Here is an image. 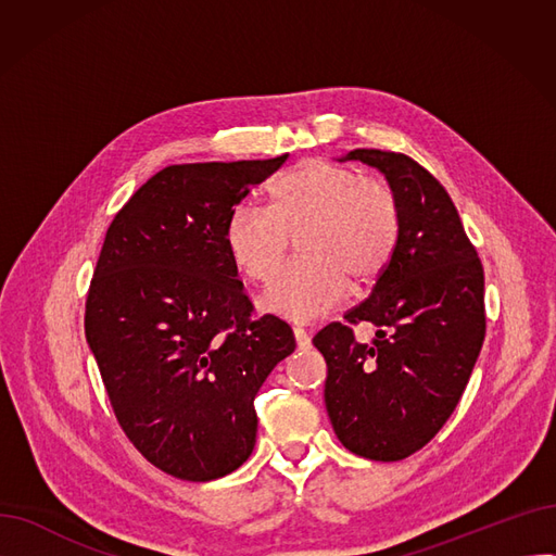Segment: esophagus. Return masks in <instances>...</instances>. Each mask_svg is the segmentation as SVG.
<instances>
[{
	"label": "esophagus",
	"mask_w": 556,
	"mask_h": 556,
	"mask_svg": "<svg viewBox=\"0 0 556 556\" xmlns=\"http://www.w3.org/2000/svg\"><path fill=\"white\" fill-rule=\"evenodd\" d=\"M293 336H295V342H298L300 349H308L311 346V338H308V333L302 327H295Z\"/></svg>",
	"instance_id": "esophagus-1"
}]
</instances>
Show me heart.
<instances>
[{"instance_id":"b5f03b06","label":"heart","mask_w":556,"mask_h":556,"mask_svg":"<svg viewBox=\"0 0 556 556\" xmlns=\"http://www.w3.org/2000/svg\"><path fill=\"white\" fill-rule=\"evenodd\" d=\"M293 237L302 258L275 277L263 306L311 323L344 302L352 279L371 283L390 266L401 239L396 193L352 166L313 157L273 182L270 207L239 202L225 220L233 266L256 283L273 279Z\"/></svg>"}]
</instances>
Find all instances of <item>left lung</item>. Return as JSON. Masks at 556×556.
Here are the masks:
<instances>
[{"label": "left lung", "instance_id": "1", "mask_svg": "<svg viewBox=\"0 0 556 556\" xmlns=\"http://www.w3.org/2000/svg\"><path fill=\"white\" fill-rule=\"evenodd\" d=\"M386 173L401 207V239L371 295L344 323L317 331L327 361L325 403L340 444L399 462L421 451L453 415L484 342V270L446 189L419 162L356 149ZM377 327L371 343L352 326Z\"/></svg>", "mask_w": 556, "mask_h": 556}]
</instances>
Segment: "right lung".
I'll return each mask as SVG.
<instances>
[{
  "mask_svg": "<svg viewBox=\"0 0 556 556\" xmlns=\"http://www.w3.org/2000/svg\"><path fill=\"white\" fill-rule=\"evenodd\" d=\"M273 160L173 164L105 231L85 302V338L130 444L160 471L207 482L252 455L254 396L295 336L252 317L225 220Z\"/></svg>",
  "mask_w": 556,
  "mask_h": 556,
  "instance_id": "right-lung-1",
  "label": "right lung"
}]
</instances>
